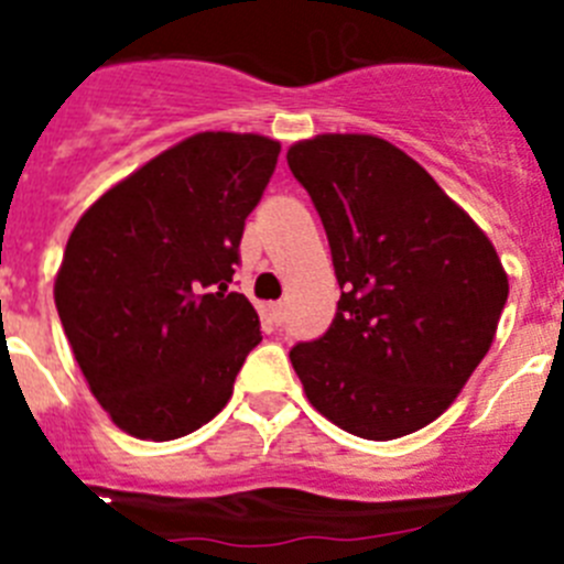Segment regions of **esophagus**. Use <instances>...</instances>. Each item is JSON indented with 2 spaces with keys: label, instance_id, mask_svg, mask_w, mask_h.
I'll list each match as a JSON object with an SVG mask.
<instances>
[{
  "label": "esophagus",
  "instance_id": "34e87169",
  "mask_svg": "<svg viewBox=\"0 0 564 564\" xmlns=\"http://www.w3.org/2000/svg\"><path fill=\"white\" fill-rule=\"evenodd\" d=\"M271 316H273V322H276V325H282V322H285V302H273Z\"/></svg>",
  "mask_w": 564,
  "mask_h": 564
}]
</instances>
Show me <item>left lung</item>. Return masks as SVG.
<instances>
[{
  "label": "left lung",
  "instance_id": "1",
  "mask_svg": "<svg viewBox=\"0 0 564 564\" xmlns=\"http://www.w3.org/2000/svg\"><path fill=\"white\" fill-rule=\"evenodd\" d=\"M336 268V318L293 370L327 421L367 441L423 430L495 341L508 276L495 246L410 154L376 134L288 149Z\"/></svg>",
  "mask_w": 564,
  "mask_h": 564
}]
</instances>
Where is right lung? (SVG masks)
Wrapping results in <instances>:
<instances>
[{"instance_id":"add662e5","label":"right lung","mask_w":564,"mask_h":564,"mask_svg":"<svg viewBox=\"0 0 564 564\" xmlns=\"http://www.w3.org/2000/svg\"><path fill=\"white\" fill-rule=\"evenodd\" d=\"M276 158L262 134H192L109 188L69 234L58 318L93 395L129 435L200 430L262 341L231 282Z\"/></svg>"}]
</instances>
